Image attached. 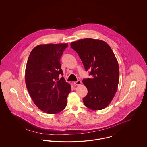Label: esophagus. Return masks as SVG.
Listing matches in <instances>:
<instances>
[{"label":"esophagus","mask_w":147,"mask_h":147,"mask_svg":"<svg viewBox=\"0 0 147 147\" xmlns=\"http://www.w3.org/2000/svg\"><path fill=\"white\" fill-rule=\"evenodd\" d=\"M74 83L76 85H80L81 84V81L80 80H78L76 81H75Z\"/></svg>","instance_id":"obj_1"}]
</instances>
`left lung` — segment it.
Returning a JSON list of instances; mask_svg holds the SVG:
<instances>
[{
    "label": "left lung",
    "instance_id": "obj_1",
    "mask_svg": "<svg viewBox=\"0 0 147 147\" xmlns=\"http://www.w3.org/2000/svg\"><path fill=\"white\" fill-rule=\"evenodd\" d=\"M71 46L91 76L82 80L88 89L83 98L85 106L92 110L103 109L111 102L119 84V68L114 54L102 40L86 38L71 42Z\"/></svg>",
    "mask_w": 147,
    "mask_h": 147
}]
</instances>
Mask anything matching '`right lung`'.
I'll use <instances>...</instances> for the list:
<instances>
[{"mask_svg":"<svg viewBox=\"0 0 147 147\" xmlns=\"http://www.w3.org/2000/svg\"><path fill=\"white\" fill-rule=\"evenodd\" d=\"M68 44L40 45L31 52L27 62L25 82L36 106L49 114H56L67 105L71 86L65 81L60 58Z\"/></svg>","mask_w":147,"mask_h":147,"instance_id":"add662e5","label":"right lung"}]
</instances>
